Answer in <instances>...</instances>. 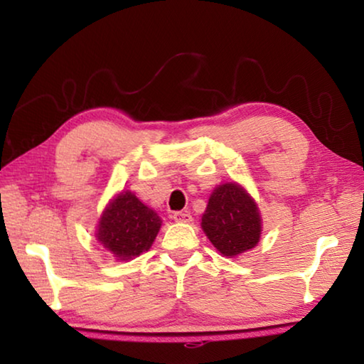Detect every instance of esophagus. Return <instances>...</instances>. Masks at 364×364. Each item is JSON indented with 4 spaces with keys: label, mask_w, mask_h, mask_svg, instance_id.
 Wrapping results in <instances>:
<instances>
[{
    "label": "esophagus",
    "mask_w": 364,
    "mask_h": 364,
    "mask_svg": "<svg viewBox=\"0 0 364 364\" xmlns=\"http://www.w3.org/2000/svg\"><path fill=\"white\" fill-rule=\"evenodd\" d=\"M173 220L178 221V223H191L193 221V215L189 212H175Z\"/></svg>",
    "instance_id": "esophagus-1"
}]
</instances>
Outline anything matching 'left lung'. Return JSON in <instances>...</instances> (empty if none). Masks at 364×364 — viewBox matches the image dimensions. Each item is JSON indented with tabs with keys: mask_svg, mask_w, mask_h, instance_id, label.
<instances>
[{
	"mask_svg": "<svg viewBox=\"0 0 364 364\" xmlns=\"http://www.w3.org/2000/svg\"><path fill=\"white\" fill-rule=\"evenodd\" d=\"M200 226L213 247L225 257H236L254 249L262 234V218L255 200L237 183H225L213 189Z\"/></svg>",
	"mask_w": 364,
	"mask_h": 364,
	"instance_id": "left-lung-1",
	"label": "left lung"
}]
</instances>
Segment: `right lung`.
Returning <instances> with one entry per match:
<instances>
[{"mask_svg": "<svg viewBox=\"0 0 364 364\" xmlns=\"http://www.w3.org/2000/svg\"><path fill=\"white\" fill-rule=\"evenodd\" d=\"M160 226L162 220L152 208L132 191H123L102 212L96 239L117 260H132L151 249Z\"/></svg>", "mask_w": 364, "mask_h": 364, "instance_id": "right-lung-1", "label": "right lung"}]
</instances>
